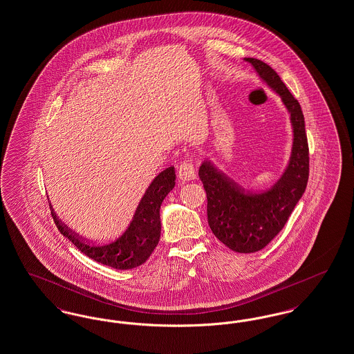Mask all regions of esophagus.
<instances>
[{
    "label": "esophagus",
    "instance_id": "34e87169",
    "mask_svg": "<svg viewBox=\"0 0 354 354\" xmlns=\"http://www.w3.org/2000/svg\"><path fill=\"white\" fill-rule=\"evenodd\" d=\"M178 176L182 182H189L196 179V171L194 169V165L188 160H184L180 163L179 169H178Z\"/></svg>",
    "mask_w": 354,
    "mask_h": 354
}]
</instances>
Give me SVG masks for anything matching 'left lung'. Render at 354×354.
Masks as SVG:
<instances>
[{
	"label": "left lung",
	"instance_id": "1",
	"mask_svg": "<svg viewBox=\"0 0 354 354\" xmlns=\"http://www.w3.org/2000/svg\"><path fill=\"white\" fill-rule=\"evenodd\" d=\"M258 77L274 91L290 114L292 145L282 175L266 189L246 191L217 170L207 158L198 176L207 192L208 224L213 234L237 253H255L263 249L287 223L303 196L310 172L308 143L304 115L297 100L290 93L279 75L266 63L245 57Z\"/></svg>",
	"mask_w": 354,
	"mask_h": 354
}]
</instances>
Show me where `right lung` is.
Here are the masks:
<instances>
[{
    "mask_svg": "<svg viewBox=\"0 0 354 354\" xmlns=\"http://www.w3.org/2000/svg\"><path fill=\"white\" fill-rule=\"evenodd\" d=\"M175 167L159 172L147 187L125 232L108 243L95 245L83 241L66 227L54 212L51 214L59 232L86 257L117 270L134 269L141 266L154 252L160 237V205L175 187Z\"/></svg>",
    "mask_w": 354,
    "mask_h": 354,
    "instance_id": "obj_1",
    "label": "right lung"
}]
</instances>
